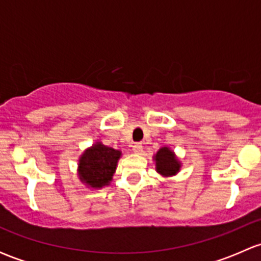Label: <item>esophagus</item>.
I'll return each mask as SVG.
<instances>
[{
	"instance_id": "1",
	"label": "esophagus",
	"mask_w": 261,
	"mask_h": 261,
	"mask_svg": "<svg viewBox=\"0 0 261 261\" xmlns=\"http://www.w3.org/2000/svg\"><path fill=\"white\" fill-rule=\"evenodd\" d=\"M133 150H134V152H135V154H141V152H143V150H144L143 144H141V143L134 144Z\"/></svg>"
}]
</instances>
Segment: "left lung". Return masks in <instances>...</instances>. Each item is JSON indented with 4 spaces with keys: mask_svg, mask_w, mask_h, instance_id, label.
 <instances>
[{
    "mask_svg": "<svg viewBox=\"0 0 261 261\" xmlns=\"http://www.w3.org/2000/svg\"><path fill=\"white\" fill-rule=\"evenodd\" d=\"M155 163V170L163 178H170L177 175L181 169V162L174 150L169 146H163L152 156Z\"/></svg>",
    "mask_w": 261,
    "mask_h": 261,
    "instance_id": "8db88e82",
    "label": "left lung"
}]
</instances>
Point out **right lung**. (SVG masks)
I'll list each match as a JSON object with an SVG mask.
<instances>
[{
    "label": "right lung",
    "mask_w": 261,
    "mask_h": 261,
    "mask_svg": "<svg viewBox=\"0 0 261 261\" xmlns=\"http://www.w3.org/2000/svg\"><path fill=\"white\" fill-rule=\"evenodd\" d=\"M121 156V150L110 147L102 144V141L96 140L91 146L84 149L78 158L77 175L81 183L89 189H102L109 187Z\"/></svg>",
    "instance_id": "add662e5"
}]
</instances>
